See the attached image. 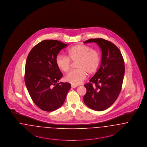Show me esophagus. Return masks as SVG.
Masks as SVG:
<instances>
[{"instance_id": "1", "label": "esophagus", "mask_w": 147, "mask_h": 147, "mask_svg": "<svg viewBox=\"0 0 147 147\" xmlns=\"http://www.w3.org/2000/svg\"><path fill=\"white\" fill-rule=\"evenodd\" d=\"M77 87V85H76V84H71V87L72 88H76Z\"/></svg>"}]
</instances>
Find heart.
Masks as SVG:
<instances>
[{"mask_svg": "<svg viewBox=\"0 0 147 147\" xmlns=\"http://www.w3.org/2000/svg\"><path fill=\"white\" fill-rule=\"evenodd\" d=\"M101 54L98 49L90 45H77L69 48L67 57L58 55L55 62L57 67L63 72H67L70 68L71 62H76V70L70 72L65 77L66 81L73 84H78L83 81L88 75L94 74L101 63Z\"/></svg>", "mask_w": 147, "mask_h": 147, "instance_id": "obj_1", "label": "heart"}]
</instances>
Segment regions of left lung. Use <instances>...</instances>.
<instances>
[{
  "mask_svg": "<svg viewBox=\"0 0 147 147\" xmlns=\"http://www.w3.org/2000/svg\"><path fill=\"white\" fill-rule=\"evenodd\" d=\"M94 42L99 46L102 55L100 68L84 86L87 92L83 101L90 109L102 111L117 99L121 90L125 74L124 60L119 49L102 38L90 39L84 43ZM94 85H93V84Z\"/></svg>",
  "mask_w": 147,
  "mask_h": 147,
  "instance_id": "left-lung-1",
  "label": "left lung"
}]
</instances>
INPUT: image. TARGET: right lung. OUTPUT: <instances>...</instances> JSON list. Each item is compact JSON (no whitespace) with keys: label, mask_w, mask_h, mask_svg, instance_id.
<instances>
[{"label":"right lung","mask_w":147,"mask_h":147,"mask_svg":"<svg viewBox=\"0 0 147 147\" xmlns=\"http://www.w3.org/2000/svg\"><path fill=\"white\" fill-rule=\"evenodd\" d=\"M67 45L57 40H44L32 48L27 57V89L33 102L45 111L60 108L71 87L68 82L58 83L63 74L55 62L59 53Z\"/></svg>","instance_id":"right-lung-1"}]
</instances>
